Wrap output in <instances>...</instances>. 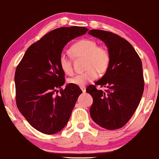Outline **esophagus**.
<instances>
[{"mask_svg":"<svg viewBox=\"0 0 159 159\" xmlns=\"http://www.w3.org/2000/svg\"><path fill=\"white\" fill-rule=\"evenodd\" d=\"M81 89L82 90L83 92H86V87H85L84 86V87H81Z\"/></svg>","mask_w":159,"mask_h":159,"instance_id":"obj_1","label":"esophagus"}]
</instances>
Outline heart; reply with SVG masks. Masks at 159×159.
I'll return each instance as SVG.
<instances>
[{
  "mask_svg": "<svg viewBox=\"0 0 159 159\" xmlns=\"http://www.w3.org/2000/svg\"><path fill=\"white\" fill-rule=\"evenodd\" d=\"M70 51L74 58L84 57V69L86 70L82 74L68 80L70 84L84 87L98 77V72L104 73L108 70L111 62L110 53L104 46L97 45V43L93 40H78L71 46ZM59 65L66 75L73 74L72 61L64 53L60 55Z\"/></svg>",
  "mask_w": 159,
  "mask_h": 159,
  "instance_id": "1",
  "label": "heart"
}]
</instances>
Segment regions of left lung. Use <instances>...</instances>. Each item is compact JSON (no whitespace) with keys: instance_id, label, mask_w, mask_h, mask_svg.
I'll return each mask as SVG.
<instances>
[{"instance_id":"8db88e82","label":"left lung","mask_w":159,"mask_h":159,"mask_svg":"<svg viewBox=\"0 0 159 159\" xmlns=\"http://www.w3.org/2000/svg\"><path fill=\"white\" fill-rule=\"evenodd\" d=\"M89 34L104 41L111 56L105 75L86 89L93 98L90 116L102 128H121L133 116L142 97L144 80L141 60L133 46L116 34L102 30H91ZM98 85L106 89L97 90Z\"/></svg>"}]
</instances>
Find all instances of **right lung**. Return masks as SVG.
Returning <instances> with one entry per match:
<instances>
[{
	"label": "right lung",
	"mask_w": 159,
	"mask_h": 159,
	"mask_svg": "<svg viewBox=\"0 0 159 159\" xmlns=\"http://www.w3.org/2000/svg\"><path fill=\"white\" fill-rule=\"evenodd\" d=\"M88 31L85 27H62L45 34L28 48L15 73L16 101L33 128L46 134L62 130L82 91L69 84L59 57L66 44Z\"/></svg>",
	"instance_id": "obj_1"
}]
</instances>
